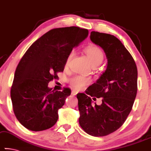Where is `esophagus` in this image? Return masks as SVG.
<instances>
[{
	"label": "esophagus",
	"mask_w": 151,
	"mask_h": 151,
	"mask_svg": "<svg viewBox=\"0 0 151 151\" xmlns=\"http://www.w3.org/2000/svg\"><path fill=\"white\" fill-rule=\"evenodd\" d=\"M77 93H78V92L76 91H71V95H77Z\"/></svg>",
	"instance_id": "obj_1"
}]
</instances>
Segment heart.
Here are the masks:
<instances>
[{
    "mask_svg": "<svg viewBox=\"0 0 151 151\" xmlns=\"http://www.w3.org/2000/svg\"><path fill=\"white\" fill-rule=\"evenodd\" d=\"M85 52H86L87 57H88L89 61H90L91 64L92 66L93 65H99L103 62L104 58V55L103 53L102 50L95 45H91L86 47L85 50ZM74 54V51H71L70 53L69 54L67 58V62L68 63L69 60L73 57ZM91 80L90 78L84 77V76H77L71 78L70 80V82L72 86L77 90H80L82 89L85 86L91 83Z\"/></svg>",
    "mask_w": 151,
    "mask_h": 151,
    "instance_id": "b5f03b06",
    "label": "heart"
}]
</instances>
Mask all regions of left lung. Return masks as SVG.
I'll return each instance as SVG.
<instances>
[{
	"label": "left lung",
	"instance_id": "8db88e82",
	"mask_svg": "<svg viewBox=\"0 0 151 151\" xmlns=\"http://www.w3.org/2000/svg\"><path fill=\"white\" fill-rule=\"evenodd\" d=\"M90 39L104 50L108 63L86 94L77 95L79 124L89 135L105 136L121 127L132 110L137 94V70L132 56L116 37L92 31ZM88 95L101 97L102 104H93Z\"/></svg>",
	"mask_w": 151,
	"mask_h": 151
}]
</instances>
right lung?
<instances>
[{
	"mask_svg": "<svg viewBox=\"0 0 151 151\" xmlns=\"http://www.w3.org/2000/svg\"><path fill=\"white\" fill-rule=\"evenodd\" d=\"M88 30L76 27L54 28L35 41L21 58L11 89L13 109L28 129L39 132L54 126L58 111L71 95L69 88L52 90L48 83L63 71L69 54L87 37Z\"/></svg>",
	"mask_w": 151,
	"mask_h": 151,
	"instance_id": "1",
	"label": "right lung"
}]
</instances>
